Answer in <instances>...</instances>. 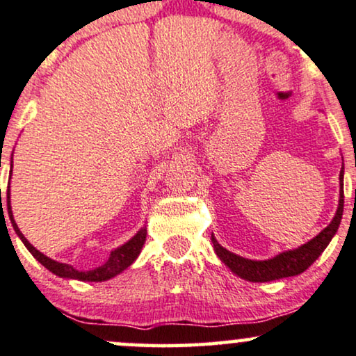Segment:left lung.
Returning a JSON list of instances; mask_svg holds the SVG:
<instances>
[{"instance_id":"1","label":"left lung","mask_w":356,"mask_h":356,"mask_svg":"<svg viewBox=\"0 0 356 356\" xmlns=\"http://www.w3.org/2000/svg\"><path fill=\"white\" fill-rule=\"evenodd\" d=\"M341 215H343V168L340 170V200L339 207H337L335 217L332 218V222L317 236L304 243L299 248L282 251V253L276 254L274 258L256 261L243 258V256H238L227 248H223L217 241V238L213 236V233H211V243H213V250L220 261L225 263V266L230 268L232 273H235L236 276L251 282L276 281V279L298 276V274L304 273L323 253V250L327 248L328 243L332 241V238L339 230Z\"/></svg>"}]
</instances>
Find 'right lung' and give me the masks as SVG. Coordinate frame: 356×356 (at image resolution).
Returning a JSON list of instances; mask_svg holds the SVG:
<instances>
[{
  "label": "right lung",
  "instance_id": "add662e5",
  "mask_svg": "<svg viewBox=\"0 0 356 356\" xmlns=\"http://www.w3.org/2000/svg\"><path fill=\"white\" fill-rule=\"evenodd\" d=\"M13 174V157H11V170ZM10 186H8V215H10V220L13 223V228L17 233V236L21 238V241L24 243L26 248L29 250V253L34 256L35 259L42 264L44 268H47L49 271L56 274L58 277H65V279H79V281H88V282H102V281H108V279L118 276L120 273H123L126 268H129L131 264L136 261V258L141 253L143 245L146 241V227H143L136 235H134L131 240H128L124 245L118 246V248L113 250L110 253V258L106 259L105 264L98 266L95 269H90V271H79L75 269L72 264H65V263H58V261H54L46 256L44 253H40L39 250H35L31 243L26 240L24 235H22L19 228L15 222V217H13V210H11V197H10ZM1 213H3V205H1Z\"/></svg>",
  "mask_w": 356,
  "mask_h": 356
}]
</instances>
